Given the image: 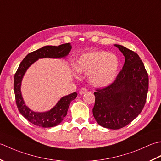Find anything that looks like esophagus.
Listing matches in <instances>:
<instances>
[{"instance_id":"obj_1","label":"esophagus","mask_w":161,"mask_h":161,"mask_svg":"<svg viewBox=\"0 0 161 161\" xmlns=\"http://www.w3.org/2000/svg\"><path fill=\"white\" fill-rule=\"evenodd\" d=\"M87 92V90L86 89V88H85V87H82L81 89L80 90V91H79V94H83L85 93H86Z\"/></svg>"}]
</instances>
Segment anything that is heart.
I'll list each match as a JSON object with an SVG mask.
<instances>
[{
    "instance_id": "b5f03b06",
    "label": "heart",
    "mask_w": 161,
    "mask_h": 161,
    "mask_svg": "<svg viewBox=\"0 0 161 161\" xmlns=\"http://www.w3.org/2000/svg\"><path fill=\"white\" fill-rule=\"evenodd\" d=\"M119 67L116 55L106 51H92L82 54L75 64L79 73L88 74L92 85L104 87L115 79Z\"/></svg>"
}]
</instances>
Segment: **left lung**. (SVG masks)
<instances>
[{
  "instance_id": "obj_1",
  "label": "left lung",
  "mask_w": 161,
  "mask_h": 161,
  "mask_svg": "<svg viewBox=\"0 0 161 161\" xmlns=\"http://www.w3.org/2000/svg\"><path fill=\"white\" fill-rule=\"evenodd\" d=\"M125 57L122 69L108 86L94 93V117L100 126L119 129L128 125L142 112L149 88L145 65L135 52L114 44Z\"/></svg>"
}]
</instances>
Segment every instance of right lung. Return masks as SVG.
I'll list each match as a JSON object with an SVG mask.
<instances>
[{
    "instance_id": "right-lung-1",
    "label": "right lung",
    "mask_w": 161,
    "mask_h": 161,
    "mask_svg": "<svg viewBox=\"0 0 161 161\" xmlns=\"http://www.w3.org/2000/svg\"><path fill=\"white\" fill-rule=\"evenodd\" d=\"M71 49V46L70 43L61 44L58 47L45 46L26 55L19 64L18 69L14 74V90L16 106L22 115L34 125L43 128H50L60 124L64 119V117L67 115L71 101L76 98L77 93L74 92L62 97L52 109L47 112H35L26 106L23 99L21 92L23 77L29 67L38 59L65 58L69 53Z\"/></svg>"
}]
</instances>
